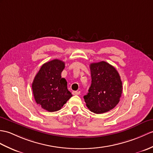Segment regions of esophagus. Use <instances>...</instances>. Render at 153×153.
I'll return each instance as SVG.
<instances>
[{"mask_svg":"<svg viewBox=\"0 0 153 153\" xmlns=\"http://www.w3.org/2000/svg\"><path fill=\"white\" fill-rule=\"evenodd\" d=\"M80 94V91H73L72 94L73 95H78Z\"/></svg>","mask_w":153,"mask_h":153,"instance_id":"1","label":"esophagus"}]
</instances>
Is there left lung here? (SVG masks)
Masks as SVG:
<instances>
[{
    "label": "left lung",
    "instance_id": "obj_1",
    "mask_svg": "<svg viewBox=\"0 0 153 153\" xmlns=\"http://www.w3.org/2000/svg\"><path fill=\"white\" fill-rule=\"evenodd\" d=\"M91 85L83 98L87 107L97 114L108 112L120 101L123 84L117 70L109 63L101 61L90 65Z\"/></svg>",
    "mask_w": 153,
    "mask_h": 153
}]
</instances>
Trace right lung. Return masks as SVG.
Segmentation results:
<instances>
[{"mask_svg":"<svg viewBox=\"0 0 153 153\" xmlns=\"http://www.w3.org/2000/svg\"><path fill=\"white\" fill-rule=\"evenodd\" d=\"M65 67V62L59 59L44 64L32 84L35 101L49 112L61 109L72 97L67 88L66 80L61 77Z\"/></svg>","mask_w":153,"mask_h":153,"instance_id":"add662e5","label":"right lung"}]
</instances>
